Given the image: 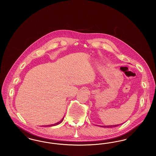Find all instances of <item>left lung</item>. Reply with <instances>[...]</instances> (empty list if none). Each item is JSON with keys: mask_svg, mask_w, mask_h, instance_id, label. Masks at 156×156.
Masks as SVG:
<instances>
[{"mask_svg": "<svg viewBox=\"0 0 156 156\" xmlns=\"http://www.w3.org/2000/svg\"><path fill=\"white\" fill-rule=\"evenodd\" d=\"M119 125H112V126H101V127H116V126H119Z\"/></svg>", "mask_w": 156, "mask_h": 156, "instance_id": "1", "label": "left lung"}]
</instances>
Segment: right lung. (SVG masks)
<instances>
[{
  "mask_svg": "<svg viewBox=\"0 0 156 156\" xmlns=\"http://www.w3.org/2000/svg\"><path fill=\"white\" fill-rule=\"evenodd\" d=\"M64 117L62 118V119H61L59 122H57V123H54V124H52V125H47V126H45V127H51V126H56V125H59L60 124L62 121H63V120H64Z\"/></svg>",
  "mask_w": 156,
  "mask_h": 156,
  "instance_id": "1",
  "label": "right lung"
}]
</instances>
